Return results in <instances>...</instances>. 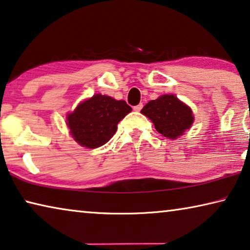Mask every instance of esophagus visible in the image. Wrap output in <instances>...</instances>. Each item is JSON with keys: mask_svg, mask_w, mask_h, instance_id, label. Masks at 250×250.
I'll return each instance as SVG.
<instances>
[{"mask_svg": "<svg viewBox=\"0 0 250 250\" xmlns=\"http://www.w3.org/2000/svg\"><path fill=\"white\" fill-rule=\"evenodd\" d=\"M142 108H143V104H138V105L134 106V110H135V112H141Z\"/></svg>", "mask_w": 250, "mask_h": 250, "instance_id": "obj_1", "label": "esophagus"}]
</instances>
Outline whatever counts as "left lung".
Listing matches in <instances>:
<instances>
[{
  "mask_svg": "<svg viewBox=\"0 0 250 250\" xmlns=\"http://www.w3.org/2000/svg\"><path fill=\"white\" fill-rule=\"evenodd\" d=\"M141 113L152 121L157 132L171 140L183 135L194 121L190 107L175 95L160 96L155 101L148 102Z\"/></svg>",
  "mask_w": 250,
  "mask_h": 250,
  "instance_id": "1",
  "label": "left lung"
}]
</instances>
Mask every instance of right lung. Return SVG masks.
<instances>
[{"instance_id":"right-lung-1","label":"right lung","mask_w":250,"mask_h":250,"mask_svg":"<svg viewBox=\"0 0 250 250\" xmlns=\"http://www.w3.org/2000/svg\"><path fill=\"white\" fill-rule=\"evenodd\" d=\"M132 108L125 101L106 95H94L68 114L67 125L77 143L87 148L106 144L116 133L117 124Z\"/></svg>"}]
</instances>
